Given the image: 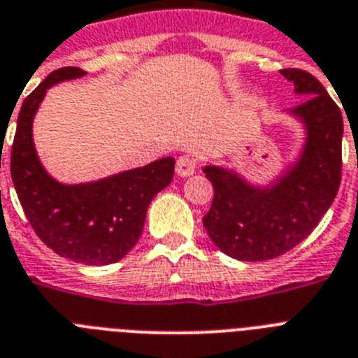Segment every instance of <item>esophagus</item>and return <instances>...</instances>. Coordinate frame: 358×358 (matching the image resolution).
I'll list each match as a JSON object with an SVG mask.
<instances>
[{
	"label": "esophagus",
	"mask_w": 358,
	"mask_h": 358,
	"mask_svg": "<svg viewBox=\"0 0 358 358\" xmlns=\"http://www.w3.org/2000/svg\"><path fill=\"white\" fill-rule=\"evenodd\" d=\"M194 171H196V159L193 156H189V154L180 156L178 162H176V174L182 176V178H187Z\"/></svg>",
	"instance_id": "1"
}]
</instances>
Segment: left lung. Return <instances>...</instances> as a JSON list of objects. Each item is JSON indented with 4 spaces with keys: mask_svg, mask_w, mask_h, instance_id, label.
Listing matches in <instances>:
<instances>
[{
    "mask_svg": "<svg viewBox=\"0 0 358 358\" xmlns=\"http://www.w3.org/2000/svg\"><path fill=\"white\" fill-rule=\"evenodd\" d=\"M296 95H309L287 110L303 129V145L274 180L254 184L224 165L208 164L213 204L204 217L209 239L239 261H266L300 245L318 226L338 193L344 123L318 78L301 69H281Z\"/></svg>",
    "mask_w": 358,
    "mask_h": 358,
    "instance_id": "left-lung-1",
    "label": "left lung"
}]
</instances>
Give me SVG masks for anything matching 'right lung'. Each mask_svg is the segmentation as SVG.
Returning a JSON list of instances; mask_svg holds the SVG:
<instances>
[{"mask_svg": "<svg viewBox=\"0 0 358 358\" xmlns=\"http://www.w3.org/2000/svg\"><path fill=\"white\" fill-rule=\"evenodd\" d=\"M84 75L80 68L57 69L25 97L16 123L10 174L25 217L55 254L75 263L112 264L123 259L143 234L150 202L173 180L174 158L83 184L53 178L34 147V115L51 86Z\"/></svg>", "mask_w": 358, "mask_h": 358, "instance_id": "right-lung-1", "label": "right lung"}]
</instances>
